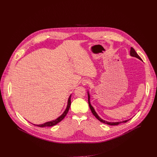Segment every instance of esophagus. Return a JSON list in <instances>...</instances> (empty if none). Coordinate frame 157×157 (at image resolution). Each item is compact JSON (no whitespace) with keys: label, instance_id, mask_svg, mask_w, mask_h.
Here are the masks:
<instances>
[{"label":"esophagus","instance_id":"34e87169","mask_svg":"<svg viewBox=\"0 0 157 157\" xmlns=\"http://www.w3.org/2000/svg\"><path fill=\"white\" fill-rule=\"evenodd\" d=\"M90 83H91V82H90V81H89V79H84L82 81V84L83 85H87V84H89Z\"/></svg>","mask_w":157,"mask_h":157}]
</instances>
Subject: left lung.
Segmentation results:
<instances>
[{"label": "left lung", "instance_id": "obj_1", "mask_svg": "<svg viewBox=\"0 0 157 157\" xmlns=\"http://www.w3.org/2000/svg\"><path fill=\"white\" fill-rule=\"evenodd\" d=\"M130 56H133V57H136L140 60H142L141 58L138 55V54L137 53V52L135 51V50H134L132 47H131L130 48ZM89 98H90V96H89V93H88V103H89V107H90V109L92 112L93 114L96 117V118L97 119H98L100 122L104 123V124H106L107 125H119V124H121V123H125L127 122V121H128L130 119L128 120H126V121H122V122H107V121H105L104 120H102L101 118H100L99 117V116L97 114V113H96V111L94 110V109L93 108V107L90 104V101H89Z\"/></svg>", "mask_w": 157, "mask_h": 157}]
</instances>
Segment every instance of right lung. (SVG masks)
<instances>
[{"label": "right lung", "mask_w": 157, "mask_h": 157, "mask_svg": "<svg viewBox=\"0 0 157 157\" xmlns=\"http://www.w3.org/2000/svg\"><path fill=\"white\" fill-rule=\"evenodd\" d=\"M71 95H70L69 99H68V105H67V107L66 109V110H64V112L63 113V114L59 116L58 118H57L56 120L55 121H50V122H46L44 124H40V125H35L33 124L34 125H36L38 127H52V126H53V125H55L56 124H57L58 123H59V122H61L64 118V117L66 116V114H68V110L70 109V105H71Z\"/></svg>", "instance_id": "1"}]
</instances>
